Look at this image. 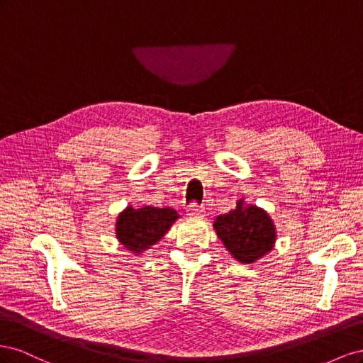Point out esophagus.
<instances>
[{
  "instance_id": "esophagus-1",
  "label": "esophagus",
  "mask_w": 363,
  "mask_h": 363,
  "mask_svg": "<svg viewBox=\"0 0 363 363\" xmlns=\"http://www.w3.org/2000/svg\"><path fill=\"white\" fill-rule=\"evenodd\" d=\"M189 216H203L204 215V207L203 206H196V204H191L186 211Z\"/></svg>"
}]
</instances>
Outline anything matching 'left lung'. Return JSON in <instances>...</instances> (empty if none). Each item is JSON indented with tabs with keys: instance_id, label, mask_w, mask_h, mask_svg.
<instances>
[{
	"instance_id": "1",
	"label": "left lung",
	"mask_w": 363,
	"mask_h": 363,
	"mask_svg": "<svg viewBox=\"0 0 363 363\" xmlns=\"http://www.w3.org/2000/svg\"><path fill=\"white\" fill-rule=\"evenodd\" d=\"M213 228L232 257L245 265L269 255L277 240V228L269 213L245 199H239L228 213L216 216Z\"/></svg>"
}]
</instances>
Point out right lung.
I'll use <instances>...</instances> for the list:
<instances>
[{
  "instance_id": "obj_1",
  "label": "right lung",
  "mask_w": 363,
  "mask_h": 363,
  "mask_svg": "<svg viewBox=\"0 0 363 363\" xmlns=\"http://www.w3.org/2000/svg\"><path fill=\"white\" fill-rule=\"evenodd\" d=\"M177 219L179 215L174 208L127 206L116 218L115 235L121 245L139 256L156 245Z\"/></svg>"
}]
</instances>
